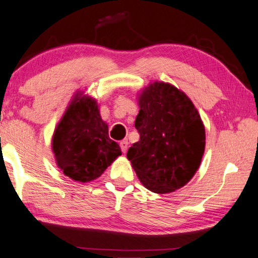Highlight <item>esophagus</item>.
<instances>
[{"mask_svg": "<svg viewBox=\"0 0 258 258\" xmlns=\"http://www.w3.org/2000/svg\"><path fill=\"white\" fill-rule=\"evenodd\" d=\"M119 147H121V150L123 154L126 153V149H128V141L126 140H123L119 142Z\"/></svg>", "mask_w": 258, "mask_h": 258, "instance_id": "1", "label": "esophagus"}]
</instances>
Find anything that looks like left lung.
<instances>
[{
  "instance_id": "8db88e82",
  "label": "left lung",
  "mask_w": 258,
  "mask_h": 258,
  "mask_svg": "<svg viewBox=\"0 0 258 258\" xmlns=\"http://www.w3.org/2000/svg\"><path fill=\"white\" fill-rule=\"evenodd\" d=\"M139 104L140 141L126 157L150 191H175L192 178L202 160L206 132L199 111L184 93L163 82L147 87Z\"/></svg>"
}]
</instances>
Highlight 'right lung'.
<instances>
[{"label":"right lung","instance_id":"add662e5","mask_svg":"<svg viewBox=\"0 0 258 258\" xmlns=\"http://www.w3.org/2000/svg\"><path fill=\"white\" fill-rule=\"evenodd\" d=\"M56 162L66 176L77 182L100 177L121 155L118 144L109 139L96 101L75 98L69 104L52 137Z\"/></svg>","mask_w":258,"mask_h":258}]
</instances>
